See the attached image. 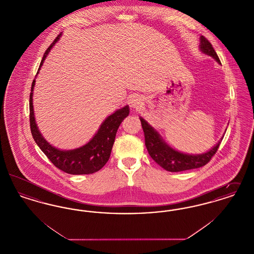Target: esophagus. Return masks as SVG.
I'll list each match as a JSON object with an SVG mask.
<instances>
[{
  "label": "esophagus",
  "instance_id": "1",
  "mask_svg": "<svg viewBox=\"0 0 254 254\" xmlns=\"http://www.w3.org/2000/svg\"><path fill=\"white\" fill-rule=\"evenodd\" d=\"M144 106L143 99L140 96H134L130 101V107L133 109H141Z\"/></svg>",
  "mask_w": 254,
  "mask_h": 254
}]
</instances>
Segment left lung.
<instances>
[{
	"label": "left lung",
	"mask_w": 254,
	"mask_h": 254,
	"mask_svg": "<svg viewBox=\"0 0 254 254\" xmlns=\"http://www.w3.org/2000/svg\"><path fill=\"white\" fill-rule=\"evenodd\" d=\"M199 49L201 50L202 53L210 56L216 61L219 64H221V62L219 60L215 50L212 48L211 44L204 36L200 37ZM140 120L142 123V127L145 134V146L150 157L152 158L160 167L170 172L198 169L205 166L215 154L221 141L224 138L223 135L216 145L204 153H185L173 148L168 143H166V141L163 139L160 133L158 132L152 126H150L147 121H145L143 117L140 116Z\"/></svg>",
	"instance_id": "left-lung-1"
}]
</instances>
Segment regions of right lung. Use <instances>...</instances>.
<instances>
[{
	"mask_svg": "<svg viewBox=\"0 0 254 254\" xmlns=\"http://www.w3.org/2000/svg\"><path fill=\"white\" fill-rule=\"evenodd\" d=\"M61 36L62 33L54 40L51 46L45 52L37 75L40 72V69L50 50L56 45ZM35 79L31 85V92L29 97V120L31 133L38 146L56 168L68 174H91L100 170L109 161L119 126L121 125L122 121L129 114L128 105L115 110L112 114L109 115L101 124L93 137L85 145L68 150L60 149L49 144L38 127L33 107V90L36 83Z\"/></svg>",
	"mask_w": 254,
	"mask_h": 254,
	"instance_id": "obj_1",
	"label": "right lung"
}]
</instances>
